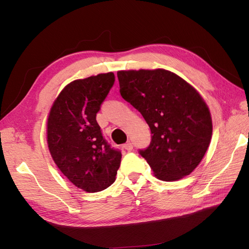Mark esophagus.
Wrapping results in <instances>:
<instances>
[{
	"mask_svg": "<svg viewBox=\"0 0 249 249\" xmlns=\"http://www.w3.org/2000/svg\"><path fill=\"white\" fill-rule=\"evenodd\" d=\"M123 147H124V148H125L126 150H127V151L133 150V144H132V142H126V144H125Z\"/></svg>",
	"mask_w": 249,
	"mask_h": 249,
	"instance_id": "1",
	"label": "esophagus"
}]
</instances>
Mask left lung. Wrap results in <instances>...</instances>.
I'll return each mask as SVG.
<instances>
[{
  "mask_svg": "<svg viewBox=\"0 0 249 249\" xmlns=\"http://www.w3.org/2000/svg\"><path fill=\"white\" fill-rule=\"evenodd\" d=\"M120 93L141 112L151 141L140 149L158 179L176 181L201 162L212 137L208 105L195 88L168 70L119 71Z\"/></svg>",
  "mask_w": 249,
  "mask_h": 249,
  "instance_id": "1",
  "label": "left lung"
}]
</instances>
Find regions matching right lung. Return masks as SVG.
<instances>
[{"label": "right lung", "instance_id": "obj_1", "mask_svg": "<svg viewBox=\"0 0 249 249\" xmlns=\"http://www.w3.org/2000/svg\"><path fill=\"white\" fill-rule=\"evenodd\" d=\"M114 82L113 72L75 80L60 92L48 116L47 142L54 163L87 192L108 188L121 165V150L108 144L96 122Z\"/></svg>", "mask_w": 249, "mask_h": 249}]
</instances>
